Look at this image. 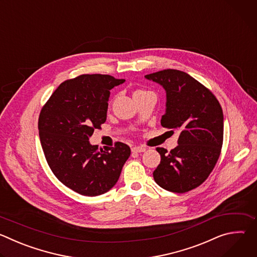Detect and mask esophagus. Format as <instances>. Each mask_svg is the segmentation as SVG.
Instances as JSON below:
<instances>
[{
	"mask_svg": "<svg viewBox=\"0 0 257 257\" xmlns=\"http://www.w3.org/2000/svg\"><path fill=\"white\" fill-rule=\"evenodd\" d=\"M131 151L132 153H144L146 151V148H144V146H133Z\"/></svg>",
	"mask_w": 257,
	"mask_h": 257,
	"instance_id": "1",
	"label": "esophagus"
}]
</instances>
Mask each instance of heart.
I'll return each instance as SVG.
<instances>
[{
    "mask_svg": "<svg viewBox=\"0 0 257 257\" xmlns=\"http://www.w3.org/2000/svg\"><path fill=\"white\" fill-rule=\"evenodd\" d=\"M138 91H141V90H138Z\"/></svg>",
    "mask_w": 257,
    "mask_h": 257,
    "instance_id": "heart-1",
    "label": "heart"
}]
</instances>
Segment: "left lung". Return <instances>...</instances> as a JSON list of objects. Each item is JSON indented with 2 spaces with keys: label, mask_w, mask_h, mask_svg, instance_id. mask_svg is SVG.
I'll list each match as a JSON object with an SVG mask.
<instances>
[{
  "label": "left lung",
  "mask_w": 257,
  "mask_h": 257,
  "mask_svg": "<svg viewBox=\"0 0 257 257\" xmlns=\"http://www.w3.org/2000/svg\"><path fill=\"white\" fill-rule=\"evenodd\" d=\"M144 77L166 91L162 126L180 131L176 149L170 153L157 149L161 163L154 172V179L168 191H190L206 180L221 154L222 106L206 87L183 71L167 69Z\"/></svg>",
  "instance_id": "obj_1"
}]
</instances>
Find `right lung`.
I'll return each mask as SVG.
<instances>
[{
  "mask_svg": "<svg viewBox=\"0 0 257 257\" xmlns=\"http://www.w3.org/2000/svg\"><path fill=\"white\" fill-rule=\"evenodd\" d=\"M124 82L109 75H80L61 83L41 112L39 131L47 162L59 181L81 195L111 190L130 157L125 143L98 151L89 142L106 120L111 89Z\"/></svg>",
  "mask_w": 257,
  "mask_h": 257,
  "instance_id": "obj_1",
  "label": "right lung"
}]
</instances>
